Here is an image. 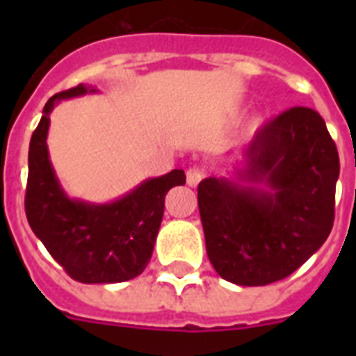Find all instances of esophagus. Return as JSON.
<instances>
[{
  "mask_svg": "<svg viewBox=\"0 0 356 356\" xmlns=\"http://www.w3.org/2000/svg\"><path fill=\"white\" fill-rule=\"evenodd\" d=\"M201 179H203V172H201L200 168H190L188 172H186V184L192 186V188H195L200 184Z\"/></svg>",
  "mask_w": 356,
  "mask_h": 356,
  "instance_id": "esophagus-1",
  "label": "esophagus"
}]
</instances>
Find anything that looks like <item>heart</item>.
Listing matches in <instances>:
<instances>
[{
  "label": "heart",
  "mask_w": 356,
  "mask_h": 356,
  "mask_svg": "<svg viewBox=\"0 0 356 356\" xmlns=\"http://www.w3.org/2000/svg\"><path fill=\"white\" fill-rule=\"evenodd\" d=\"M253 127H257V122H253Z\"/></svg>",
  "instance_id": "1"
}]
</instances>
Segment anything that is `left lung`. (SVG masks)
Masks as SVG:
<instances>
[{
  "instance_id": "1",
  "label": "left lung",
  "mask_w": 356,
  "mask_h": 356,
  "mask_svg": "<svg viewBox=\"0 0 356 356\" xmlns=\"http://www.w3.org/2000/svg\"><path fill=\"white\" fill-rule=\"evenodd\" d=\"M337 145L320 114L293 107L260 129L227 175L197 186L207 254L238 286H266L305 264L334 222Z\"/></svg>"
}]
</instances>
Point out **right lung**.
Listing matches in <instances>:
<instances>
[{
    "mask_svg": "<svg viewBox=\"0 0 356 356\" xmlns=\"http://www.w3.org/2000/svg\"><path fill=\"white\" fill-rule=\"evenodd\" d=\"M77 85L49 97L29 144L25 214L33 233L72 279L86 284L123 282L138 277L149 262L170 188L186 183L183 170L145 179L108 203L70 197L47 151L51 111L63 99L96 94Z\"/></svg>",
    "mask_w": 356,
    "mask_h": 356,
    "instance_id": "add662e5",
    "label": "right lung"
}]
</instances>
